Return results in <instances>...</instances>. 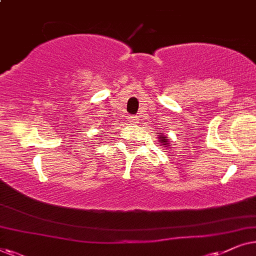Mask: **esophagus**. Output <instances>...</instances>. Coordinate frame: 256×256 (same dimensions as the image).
<instances>
[{"label":"esophagus","mask_w":256,"mask_h":256,"mask_svg":"<svg viewBox=\"0 0 256 256\" xmlns=\"http://www.w3.org/2000/svg\"><path fill=\"white\" fill-rule=\"evenodd\" d=\"M128 122H130L131 124H136V122H138V117L137 116H130V117H128Z\"/></svg>","instance_id":"esophagus-1"}]
</instances>
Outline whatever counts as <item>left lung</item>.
<instances>
[{"label":"left lung","mask_w":256,"mask_h":256,"mask_svg":"<svg viewBox=\"0 0 256 256\" xmlns=\"http://www.w3.org/2000/svg\"><path fill=\"white\" fill-rule=\"evenodd\" d=\"M159 136H160V139H162V140H160V142H162L164 145H166V144H168V138H166V137H164V136H162V134H160Z\"/></svg>","instance_id":"obj_1"}]
</instances>
